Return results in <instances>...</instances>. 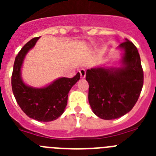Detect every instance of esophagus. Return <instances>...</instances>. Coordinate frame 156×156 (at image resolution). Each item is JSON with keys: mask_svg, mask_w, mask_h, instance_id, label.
I'll return each mask as SVG.
<instances>
[{"mask_svg": "<svg viewBox=\"0 0 156 156\" xmlns=\"http://www.w3.org/2000/svg\"><path fill=\"white\" fill-rule=\"evenodd\" d=\"M80 77L82 79L85 78V76H86V71H85V69H82L80 70Z\"/></svg>", "mask_w": 156, "mask_h": 156, "instance_id": "esophagus-1", "label": "esophagus"}]
</instances>
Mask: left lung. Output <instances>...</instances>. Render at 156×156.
Instances as JSON below:
<instances>
[{
	"instance_id": "1",
	"label": "left lung",
	"mask_w": 156,
	"mask_h": 156,
	"mask_svg": "<svg viewBox=\"0 0 156 156\" xmlns=\"http://www.w3.org/2000/svg\"><path fill=\"white\" fill-rule=\"evenodd\" d=\"M119 48L123 49L121 67H95L86 72L88 101L92 111L106 120L129 112L138 100L144 83L137 48L127 39Z\"/></svg>"
}]
</instances>
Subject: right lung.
Masks as SVG:
<instances>
[{
	"instance_id": "add662e5",
	"label": "right lung",
	"mask_w": 156,
	"mask_h": 156,
	"mask_svg": "<svg viewBox=\"0 0 156 156\" xmlns=\"http://www.w3.org/2000/svg\"><path fill=\"white\" fill-rule=\"evenodd\" d=\"M40 37L30 40L23 46L15 59L12 87L18 105L30 118L41 122H50L62 115L67 105L72 87L80 80V73L73 78L61 77L48 86L35 88L27 86L21 76L23 60Z\"/></svg>"
}]
</instances>
